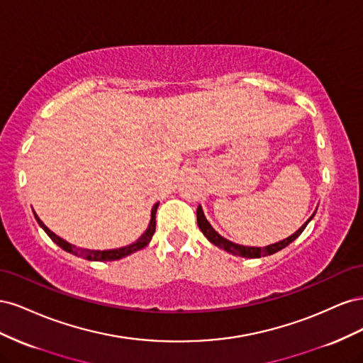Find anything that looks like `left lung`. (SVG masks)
I'll return each instance as SVG.
<instances>
[{"label": "left lung", "mask_w": 363, "mask_h": 363, "mask_svg": "<svg viewBox=\"0 0 363 363\" xmlns=\"http://www.w3.org/2000/svg\"><path fill=\"white\" fill-rule=\"evenodd\" d=\"M315 216V213L307 219V221L296 230V232L294 235H291L289 238L280 240V242H276V244H271L268 247H263V248H259V247H245V245H239V244H235L232 242V240H228L225 238H223L221 235H219L218 232H215V228L211 225V223L207 221L206 216H204V212L201 206H199V208H196V223H199V227L203 232V235L211 240V242L219 248L225 250L227 252H232V255L235 256H240V257H248V259H256V257H262V256H269V255H274V252H277L280 250H283L284 247H288L291 242H294V240L298 238L303 230L306 228V225L311 223V219Z\"/></svg>", "instance_id": "obj_1"}]
</instances>
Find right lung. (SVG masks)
Wrapping results in <instances>:
<instances>
[{
	"instance_id": "obj_1",
	"label": "right lung",
	"mask_w": 363,
	"mask_h": 363,
	"mask_svg": "<svg viewBox=\"0 0 363 363\" xmlns=\"http://www.w3.org/2000/svg\"><path fill=\"white\" fill-rule=\"evenodd\" d=\"M157 207H159V203H156L155 206H152L151 208V219H150V224H148V228L145 230V233L142 235L138 240H135L133 244H130L127 247H123V248H115V250H104V251H100V250H84V248H79L75 247L69 242H67V240L59 238L57 235H54L51 230L43 224L39 216L35 213V218L38 224L45 230V233L51 238L52 242H56L60 248H63L65 251L68 252H72V255L79 256V257H83V259H87V260H98V262H106V260H118V259H123L128 255H131V252H135L138 250H142L144 247H147L150 244V240L152 238V235H155L156 232V212H157Z\"/></svg>"
}]
</instances>
